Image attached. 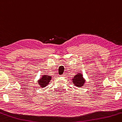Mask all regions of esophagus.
Masks as SVG:
<instances>
[{"label":"esophagus","mask_w":122,"mask_h":122,"mask_svg":"<svg viewBox=\"0 0 122 122\" xmlns=\"http://www.w3.org/2000/svg\"><path fill=\"white\" fill-rule=\"evenodd\" d=\"M66 76V74H63L61 75V76Z\"/></svg>","instance_id":"34e87169"}]
</instances>
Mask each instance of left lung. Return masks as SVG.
<instances>
[{"instance_id": "1", "label": "left lung", "mask_w": 122, "mask_h": 122, "mask_svg": "<svg viewBox=\"0 0 122 122\" xmlns=\"http://www.w3.org/2000/svg\"><path fill=\"white\" fill-rule=\"evenodd\" d=\"M72 81L75 86L78 87H82L86 81L85 78L83 77V75L81 73L79 72L77 73V74L73 77Z\"/></svg>"}]
</instances>
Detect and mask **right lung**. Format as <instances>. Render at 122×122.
<instances>
[{
  "label": "right lung",
  "mask_w": 122,
  "mask_h": 122,
  "mask_svg": "<svg viewBox=\"0 0 122 122\" xmlns=\"http://www.w3.org/2000/svg\"><path fill=\"white\" fill-rule=\"evenodd\" d=\"M51 78L52 77L50 75H44L37 81H38V85L41 87H45L46 86L48 85L50 81H51Z\"/></svg>",
  "instance_id": "obj_1"
}]
</instances>
